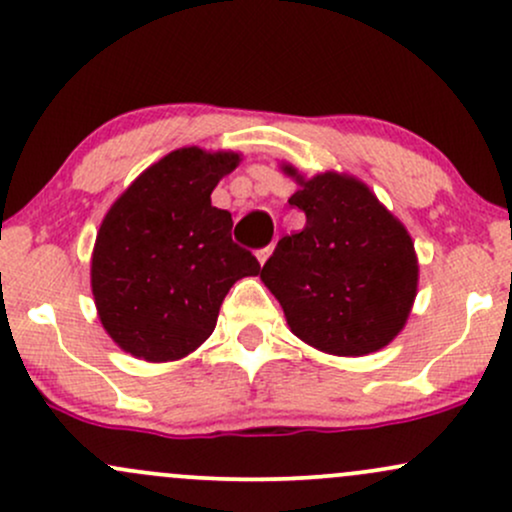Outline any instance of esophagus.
Segmentation results:
<instances>
[{
    "mask_svg": "<svg viewBox=\"0 0 512 512\" xmlns=\"http://www.w3.org/2000/svg\"><path fill=\"white\" fill-rule=\"evenodd\" d=\"M274 252V243L272 245H267V248H262V250H257V260H260V264H264L269 260V255H272Z\"/></svg>",
    "mask_w": 512,
    "mask_h": 512,
    "instance_id": "34e87169",
    "label": "esophagus"
}]
</instances>
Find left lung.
Here are the masks:
<instances>
[{
	"label": "left lung",
	"mask_w": 512,
	"mask_h": 512,
	"mask_svg": "<svg viewBox=\"0 0 512 512\" xmlns=\"http://www.w3.org/2000/svg\"><path fill=\"white\" fill-rule=\"evenodd\" d=\"M284 173L301 185L289 204L305 226L276 243L260 279L305 344L334 356L383 349L402 332L419 284L407 228L361 180Z\"/></svg>",
	"instance_id": "obj_1"
}]
</instances>
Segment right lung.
Segmentation results:
<instances>
[{
	"label": "right lung",
	"instance_id": "right-lung-1",
	"mask_svg": "<svg viewBox=\"0 0 512 512\" xmlns=\"http://www.w3.org/2000/svg\"><path fill=\"white\" fill-rule=\"evenodd\" d=\"M240 163L233 151L187 146L146 168L110 207L91 257V289L105 332L127 354L175 361L214 332L243 276L260 274L233 243V219L211 192Z\"/></svg>",
	"mask_w": 512,
	"mask_h": 512
}]
</instances>
